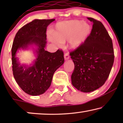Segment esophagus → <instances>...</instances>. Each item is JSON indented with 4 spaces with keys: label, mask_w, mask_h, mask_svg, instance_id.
I'll return each mask as SVG.
<instances>
[{
    "label": "esophagus",
    "mask_w": 123,
    "mask_h": 123,
    "mask_svg": "<svg viewBox=\"0 0 123 123\" xmlns=\"http://www.w3.org/2000/svg\"><path fill=\"white\" fill-rule=\"evenodd\" d=\"M69 59V55L68 53H66L64 54V59L65 60H68Z\"/></svg>",
    "instance_id": "obj_1"
}]
</instances>
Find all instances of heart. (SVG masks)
I'll use <instances>...</instances> for the list:
<instances>
[{"instance_id": "obj_1", "label": "heart", "mask_w": 123, "mask_h": 123, "mask_svg": "<svg viewBox=\"0 0 123 123\" xmlns=\"http://www.w3.org/2000/svg\"><path fill=\"white\" fill-rule=\"evenodd\" d=\"M91 31L90 25L86 22L73 19L57 23L53 30V34L48 38L56 45L69 41L70 48L77 49L86 41Z\"/></svg>"}]
</instances>
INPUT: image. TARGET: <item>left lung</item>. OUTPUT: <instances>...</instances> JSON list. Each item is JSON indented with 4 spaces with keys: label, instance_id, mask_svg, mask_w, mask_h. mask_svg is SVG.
I'll list each match as a JSON object with an SVG mask.
<instances>
[{
    "label": "left lung",
    "instance_id": "left-lung-1",
    "mask_svg": "<svg viewBox=\"0 0 123 123\" xmlns=\"http://www.w3.org/2000/svg\"><path fill=\"white\" fill-rule=\"evenodd\" d=\"M87 19L93 23L90 36L81 46L70 53L74 64L72 84L86 93L105 83L114 60L112 40L103 24L92 18Z\"/></svg>",
    "mask_w": 123,
    "mask_h": 123
}]
</instances>
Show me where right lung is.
<instances>
[{"label": "right lung", "mask_w": 123, "mask_h": 123, "mask_svg": "<svg viewBox=\"0 0 123 123\" xmlns=\"http://www.w3.org/2000/svg\"><path fill=\"white\" fill-rule=\"evenodd\" d=\"M34 19L16 33L12 48V70L21 88L31 96L44 93L49 88L54 72L64 62L62 50L50 53L45 50L47 43V27L54 21ZM31 49L36 57L30 65L21 63L16 54Z\"/></svg>", "instance_id": "obj_1"}]
</instances>
